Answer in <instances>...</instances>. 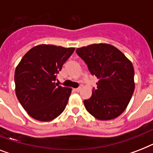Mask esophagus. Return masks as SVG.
<instances>
[{
	"label": "esophagus",
	"instance_id": "obj_1",
	"mask_svg": "<svg viewBox=\"0 0 153 153\" xmlns=\"http://www.w3.org/2000/svg\"><path fill=\"white\" fill-rule=\"evenodd\" d=\"M80 91H81V87H79V88L74 89V91H75V92H79Z\"/></svg>",
	"mask_w": 153,
	"mask_h": 153
}]
</instances>
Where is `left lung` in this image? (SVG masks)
<instances>
[{"label": "left lung", "mask_w": 153, "mask_h": 153, "mask_svg": "<svg viewBox=\"0 0 153 153\" xmlns=\"http://www.w3.org/2000/svg\"><path fill=\"white\" fill-rule=\"evenodd\" d=\"M91 74L98 82L92 95L84 100L86 110L101 121L120 116L127 108L133 95L134 69L132 62L111 44H94L76 49Z\"/></svg>", "instance_id": "left-lung-1"}]
</instances>
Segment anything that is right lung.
<instances>
[{
	"mask_svg": "<svg viewBox=\"0 0 153 153\" xmlns=\"http://www.w3.org/2000/svg\"><path fill=\"white\" fill-rule=\"evenodd\" d=\"M74 48L40 44L30 49L15 71V91L29 116L40 121L54 120L66 108L71 88L55 83Z\"/></svg>",
	"mask_w": 153,
	"mask_h": 153,
	"instance_id": "add662e5",
	"label": "right lung"
}]
</instances>
